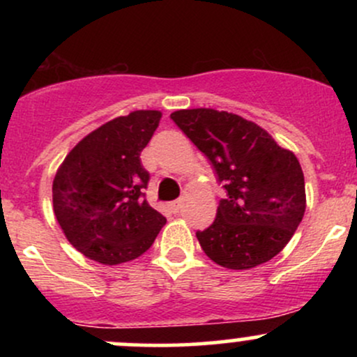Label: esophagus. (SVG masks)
Returning <instances> with one entry per match:
<instances>
[{
    "mask_svg": "<svg viewBox=\"0 0 357 357\" xmlns=\"http://www.w3.org/2000/svg\"><path fill=\"white\" fill-rule=\"evenodd\" d=\"M181 208H183V202H181V199H178V202L169 203V210H171V211L178 213L179 210H181Z\"/></svg>",
    "mask_w": 357,
    "mask_h": 357,
    "instance_id": "1",
    "label": "esophagus"
}]
</instances>
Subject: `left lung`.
<instances>
[{
    "label": "left lung",
    "instance_id": "obj_1",
    "mask_svg": "<svg viewBox=\"0 0 357 357\" xmlns=\"http://www.w3.org/2000/svg\"><path fill=\"white\" fill-rule=\"evenodd\" d=\"M171 119L210 159L227 191L213 225L196 231L203 252L231 270L272 260L304 218L305 183L296 154L255 122L225 110H176Z\"/></svg>",
    "mask_w": 357,
    "mask_h": 357
}]
</instances>
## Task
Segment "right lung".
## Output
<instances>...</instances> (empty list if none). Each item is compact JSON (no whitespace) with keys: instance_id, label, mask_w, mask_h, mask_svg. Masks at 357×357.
<instances>
[{"instance_id":"right-lung-1","label":"right lung","mask_w":357,"mask_h":357,"mask_svg":"<svg viewBox=\"0 0 357 357\" xmlns=\"http://www.w3.org/2000/svg\"><path fill=\"white\" fill-rule=\"evenodd\" d=\"M161 121L159 110L112 119L77 144L53 179V211L70 243L104 265L151 248L166 218L144 198L149 173L141 153Z\"/></svg>"}]
</instances>
